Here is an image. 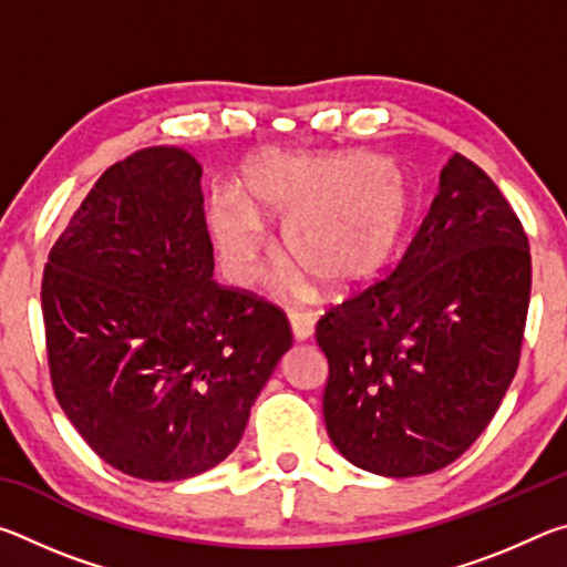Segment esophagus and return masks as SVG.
Instances as JSON below:
<instances>
[{
    "label": "esophagus",
    "mask_w": 567,
    "mask_h": 567,
    "mask_svg": "<svg viewBox=\"0 0 567 567\" xmlns=\"http://www.w3.org/2000/svg\"><path fill=\"white\" fill-rule=\"evenodd\" d=\"M290 328L297 342H305L312 338V330H315V318L312 312H305V310H292L290 312Z\"/></svg>",
    "instance_id": "obj_1"
}]
</instances>
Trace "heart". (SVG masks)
Listing matches in <instances>:
<instances>
[{
    "label": "heart",
    "instance_id": "1",
    "mask_svg": "<svg viewBox=\"0 0 567 567\" xmlns=\"http://www.w3.org/2000/svg\"><path fill=\"white\" fill-rule=\"evenodd\" d=\"M415 213V189L395 162L364 152H265L245 165L237 197L209 199V229L227 272L249 280L262 225L282 223L280 245L324 290L350 292L385 270Z\"/></svg>",
    "mask_w": 567,
    "mask_h": 567
}]
</instances>
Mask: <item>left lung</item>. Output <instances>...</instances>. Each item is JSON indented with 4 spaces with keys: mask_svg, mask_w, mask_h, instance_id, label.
I'll use <instances>...</instances> for the list:
<instances>
[{
    "mask_svg": "<svg viewBox=\"0 0 567 567\" xmlns=\"http://www.w3.org/2000/svg\"><path fill=\"white\" fill-rule=\"evenodd\" d=\"M530 247L495 182L463 155L385 280L322 315V412L368 473L427 475L457 460L501 408L520 362Z\"/></svg>",
    "mask_w": 567,
    "mask_h": 567,
    "instance_id": "left-lung-1",
    "label": "left lung"
}]
</instances>
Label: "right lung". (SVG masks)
<instances>
[{"instance_id": "1", "label": "right lung", "mask_w": 567, "mask_h": 567, "mask_svg": "<svg viewBox=\"0 0 567 567\" xmlns=\"http://www.w3.org/2000/svg\"><path fill=\"white\" fill-rule=\"evenodd\" d=\"M203 167L179 147L112 165L44 265L54 395L104 463L150 483L215 467L292 332L280 307L213 280Z\"/></svg>"}]
</instances>
